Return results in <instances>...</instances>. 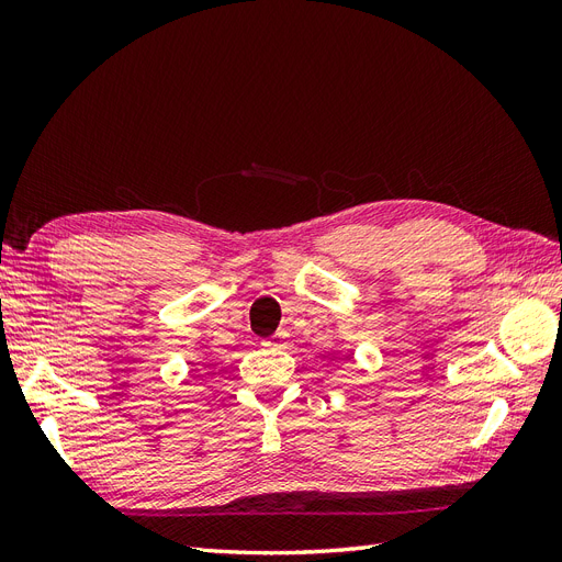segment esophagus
<instances>
[{
  "mask_svg": "<svg viewBox=\"0 0 562 562\" xmlns=\"http://www.w3.org/2000/svg\"><path fill=\"white\" fill-rule=\"evenodd\" d=\"M285 339H288V333H285V330H279L277 335L267 337L262 345H265V347H283V345H285Z\"/></svg>",
  "mask_w": 562,
  "mask_h": 562,
  "instance_id": "34e87169",
  "label": "esophagus"
}]
</instances>
